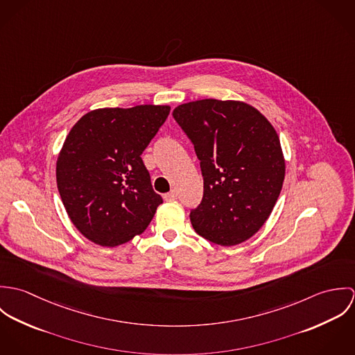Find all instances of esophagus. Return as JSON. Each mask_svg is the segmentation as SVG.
I'll list each match as a JSON object with an SVG mask.
<instances>
[{
	"label": "esophagus",
	"instance_id": "esophagus-1",
	"mask_svg": "<svg viewBox=\"0 0 355 355\" xmlns=\"http://www.w3.org/2000/svg\"><path fill=\"white\" fill-rule=\"evenodd\" d=\"M176 198H178V193H176L175 190H172V191H169L168 194L164 196V200H165V201H175Z\"/></svg>",
	"mask_w": 355,
	"mask_h": 355
}]
</instances>
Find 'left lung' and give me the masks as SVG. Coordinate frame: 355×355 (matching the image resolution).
<instances>
[{"instance_id":"left-lung-1","label":"left lung","mask_w":355,"mask_h":355,"mask_svg":"<svg viewBox=\"0 0 355 355\" xmlns=\"http://www.w3.org/2000/svg\"><path fill=\"white\" fill-rule=\"evenodd\" d=\"M173 119L194 145L203 176L190 220L198 235L235 246L263 225L277 201L286 164L279 137L255 107L201 100L179 105Z\"/></svg>"}]
</instances>
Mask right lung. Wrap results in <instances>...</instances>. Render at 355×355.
Here are the masks:
<instances>
[{"label": "right lung", "mask_w": 355, "mask_h": 355, "mask_svg": "<svg viewBox=\"0 0 355 355\" xmlns=\"http://www.w3.org/2000/svg\"><path fill=\"white\" fill-rule=\"evenodd\" d=\"M171 107L138 105L86 113L69 131L55 179L73 225L89 241L114 248L141 235L162 198L153 190L141 154Z\"/></svg>", "instance_id": "obj_1"}]
</instances>
